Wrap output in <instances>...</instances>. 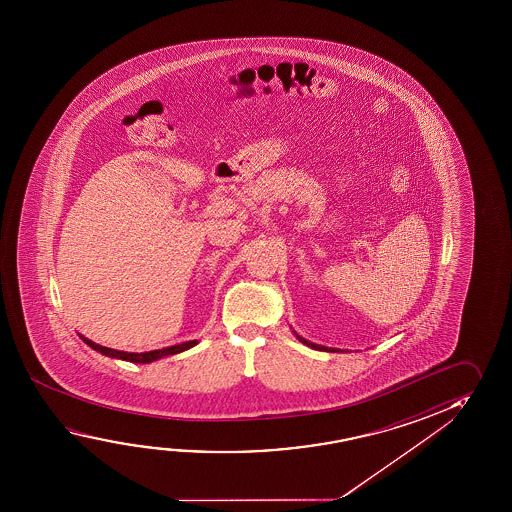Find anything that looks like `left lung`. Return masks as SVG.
<instances>
[{
	"label": "left lung",
	"instance_id": "8db88e82",
	"mask_svg": "<svg viewBox=\"0 0 512 512\" xmlns=\"http://www.w3.org/2000/svg\"><path fill=\"white\" fill-rule=\"evenodd\" d=\"M294 334H296V332H294ZM296 337L300 339V343L307 344V346L314 348V350H321V352H341V350H336V348H328V346H321V344L310 343V341L303 339V337L298 336V334H296Z\"/></svg>",
	"mask_w": 512,
	"mask_h": 512
}]
</instances>
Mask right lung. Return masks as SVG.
<instances>
[{"mask_svg": "<svg viewBox=\"0 0 512 512\" xmlns=\"http://www.w3.org/2000/svg\"><path fill=\"white\" fill-rule=\"evenodd\" d=\"M80 337L84 339V343L87 344V346H91V348L96 350V352L103 353V355L112 357V359H121V361L134 362V364H150V362L159 361V359H162V357H168V355H175V353L185 352V350H189V348H193V346L198 344V339H194V341H185V343L173 344V346L162 348V350H151V352L134 353L121 352V350L107 348V346H101V344L94 343V341L87 339V337Z\"/></svg>", "mask_w": 512, "mask_h": 512, "instance_id": "add662e5", "label": "right lung"}]
</instances>
